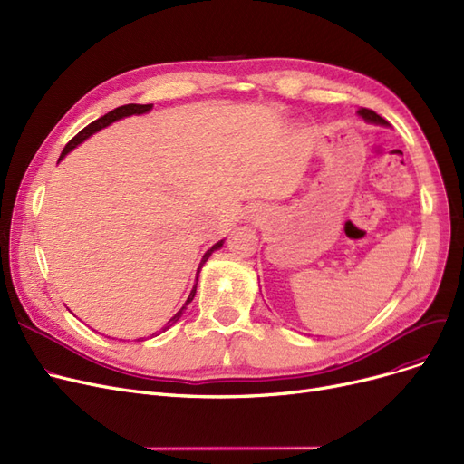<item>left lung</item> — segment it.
Listing matches in <instances>:
<instances>
[{
  "instance_id": "obj_1",
  "label": "left lung",
  "mask_w": 464,
  "mask_h": 464,
  "mask_svg": "<svg viewBox=\"0 0 464 464\" xmlns=\"http://www.w3.org/2000/svg\"><path fill=\"white\" fill-rule=\"evenodd\" d=\"M362 117H364L366 121H370V123H379V125H387V121L382 119L381 115H377L373 110H368V108H362L360 111H358Z\"/></svg>"
}]
</instances>
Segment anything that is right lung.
Listing matches in <instances>:
<instances>
[{
    "label": "right lung",
    "mask_w": 464,
    "mask_h": 464,
    "mask_svg": "<svg viewBox=\"0 0 464 464\" xmlns=\"http://www.w3.org/2000/svg\"><path fill=\"white\" fill-rule=\"evenodd\" d=\"M153 106L151 104H127V106H119V108H115L113 111H110V113H106V115H102L100 119H96V121H92L91 125H87L82 132H77L70 142L66 144V148L63 150V153H60V159H63L66 153H70L77 144H82L85 138H89L92 132H96V130H100V129H104V127H108L110 123H113V121H117V119H121V117H127V115H134V113H146V111H150ZM58 159V160H60ZM221 245H224V240H219V243H216L205 256H203V261H200V266L205 264V261L210 257V254L214 252V250H218ZM200 266H198V269H200ZM195 290H197V286H193V290H191V294H189V297H188V301H186V305H189L191 304V299L195 297ZM186 305L179 309L170 320H169V324L163 328V330H169L172 324H176L178 322V318L184 314V311H186Z\"/></svg>",
    "instance_id": "obj_1"
}]
</instances>
